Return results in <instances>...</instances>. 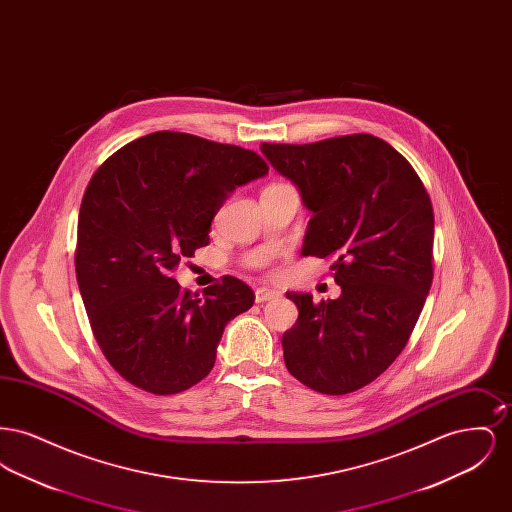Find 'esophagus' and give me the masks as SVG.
<instances>
[{
    "label": "esophagus",
    "instance_id": "34e87169",
    "mask_svg": "<svg viewBox=\"0 0 512 512\" xmlns=\"http://www.w3.org/2000/svg\"><path fill=\"white\" fill-rule=\"evenodd\" d=\"M280 293L274 292V290H268V288H257L255 290V301L257 303H265V301H272V299H278Z\"/></svg>",
    "mask_w": 512,
    "mask_h": 512
}]
</instances>
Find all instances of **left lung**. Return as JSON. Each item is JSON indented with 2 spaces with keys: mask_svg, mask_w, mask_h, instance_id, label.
<instances>
[{
  "mask_svg": "<svg viewBox=\"0 0 512 512\" xmlns=\"http://www.w3.org/2000/svg\"><path fill=\"white\" fill-rule=\"evenodd\" d=\"M270 165L313 211L301 255L332 261L338 299L299 309L284 332V361L326 395L361 390L397 359L434 278V209L413 165L372 134L315 144H263Z\"/></svg>",
  "mask_w": 512,
  "mask_h": 512,
  "instance_id": "1",
  "label": "left lung"
}]
</instances>
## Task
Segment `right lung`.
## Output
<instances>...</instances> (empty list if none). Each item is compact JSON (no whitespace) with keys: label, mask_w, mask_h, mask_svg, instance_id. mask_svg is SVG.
<instances>
[{"label":"right lung","mask_w":512,"mask_h":512,"mask_svg":"<svg viewBox=\"0 0 512 512\" xmlns=\"http://www.w3.org/2000/svg\"><path fill=\"white\" fill-rule=\"evenodd\" d=\"M268 165L251 149L161 130L115 151L80 205L74 267L88 320L126 382L172 395L215 365L228 320L251 309L253 290L222 276L203 295L172 270L209 244L217 211Z\"/></svg>","instance_id":"add662e5"}]
</instances>
